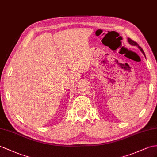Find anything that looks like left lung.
<instances>
[{
  "instance_id": "left-lung-1",
  "label": "left lung",
  "mask_w": 157,
  "mask_h": 157,
  "mask_svg": "<svg viewBox=\"0 0 157 157\" xmlns=\"http://www.w3.org/2000/svg\"><path fill=\"white\" fill-rule=\"evenodd\" d=\"M128 42H129V44H131V45H134V46H137L139 48H140V50H141V52H143V54L144 55V56H145V54H144V52H143V49H142V48H140L139 46V44H137V43H136V42H135V41H133V40H131V38H128Z\"/></svg>"
}]
</instances>
